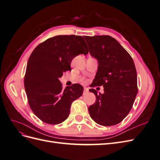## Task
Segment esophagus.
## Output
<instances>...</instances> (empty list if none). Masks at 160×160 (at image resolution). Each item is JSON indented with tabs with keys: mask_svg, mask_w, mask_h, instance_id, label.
<instances>
[{
	"mask_svg": "<svg viewBox=\"0 0 160 160\" xmlns=\"http://www.w3.org/2000/svg\"><path fill=\"white\" fill-rule=\"evenodd\" d=\"M89 91V89L87 88H84V93H86V92H88Z\"/></svg>",
	"mask_w": 160,
	"mask_h": 160,
	"instance_id": "34e87169",
	"label": "esophagus"
}]
</instances>
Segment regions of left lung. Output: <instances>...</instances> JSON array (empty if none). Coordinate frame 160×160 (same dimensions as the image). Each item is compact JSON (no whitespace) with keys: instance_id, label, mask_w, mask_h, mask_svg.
I'll use <instances>...</instances> for the list:
<instances>
[{"instance_id":"8db88e82","label":"left lung","mask_w":160,"mask_h":160,"mask_svg":"<svg viewBox=\"0 0 160 160\" xmlns=\"http://www.w3.org/2000/svg\"><path fill=\"white\" fill-rule=\"evenodd\" d=\"M89 53L98 61L92 87L104 88L103 94L94 89L95 103L89 107L91 118L103 126L118 124L132 109L138 93L137 72L132 57L114 38L84 36Z\"/></svg>"}]
</instances>
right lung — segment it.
Returning a JSON list of instances; mask_svg holds the SVG:
<instances>
[{"instance_id":"obj_1","label":"right lung","mask_w":160,"mask_h":160,"mask_svg":"<svg viewBox=\"0 0 160 160\" xmlns=\"http://www.w3.org/2000/svg\"><path fill=\"white\" fill-rule=\"evenodd\" d=\"M88 52L81 36L58 35L41 43L31 53L24 85L31 110L43 122L59 124L69 117L71 103L82 95L83 88L76 83L63 90L59 78L71 69L74 57Z\"/></svg>"}]
</instances>
